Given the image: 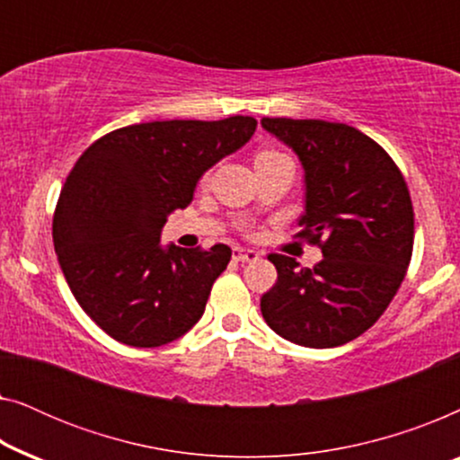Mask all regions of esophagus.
<instances>
[{"instance_id":"34e87169","label":"esophagus","mask_w":460,"mask_h":460,"mask_svg":"<svg viewBox=\"0 0 460 460\" xmlns=\"http://www.w3.org/2000/svg\"><path fill=\"white\" fill-rule=\"evenodd\" d=\"M257 257H260V253L253 249H243V247H234V251H232V260L234 261H255Z\"/></svg>"}]
</instances>
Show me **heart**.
<instances>
[{"instance_id": "b5f03b06", "label": "heart", "mask_w": 460, "mask_h": 460, "mask_svg": "<svg viewBox=\"0 0 460 460\" xmlns=\"http://www.w3.org/2000/svg\"><path fill=\"white\" fill-rule=\"evenodd\" d=\"M276 156H282L280 153H276V150H261V153H257L255 161H266V159H276Z\"/></svg>"}]
</instances>
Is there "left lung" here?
Returning <instances> with one entry per match:
<instances>
[{"instance_id":"obj_1","label":"left lung","mask_w":460,"mask_h":460,"mask_svg":"<svg viewBox=\"0 0 460 460\" xmlns=\"http://www.w3.org/2000/svg\"><path fill=\"white\" fill-rule=\"evenodd\" d=\"M261 128L299 156V236L324 257L310 270L268 255L279 280L261 297L263 320L287 341L337 348L368 331L404 280L414 243L408 186L392 156L345 123L263 117Z\"/></svg>"}]
</instances>
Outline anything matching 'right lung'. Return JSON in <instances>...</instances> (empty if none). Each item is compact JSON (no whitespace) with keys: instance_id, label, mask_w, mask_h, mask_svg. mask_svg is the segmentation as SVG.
<instances>
[{"instance_id":"add662e5","label":"right lung","mask_w":460,"mask_h":460,"mask_svg":"<svg viewBox=\"0 0 460 460\" xmlns=\"http://www.w3.org/2000/svg\"><path fill=\"white\" fill-rule=\"evenodd\" d=\"M255 128L241 115L128 125L79 156L56 205L54 249L77 304L106 335L159 348L199 323L232 249L163 247L161 230Z\"/></svg>"}]
</instances>
